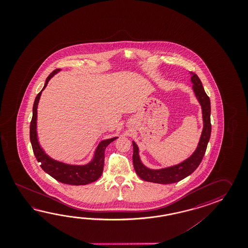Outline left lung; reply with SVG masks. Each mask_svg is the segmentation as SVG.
<instances>
[{"label": "left lung", "instance_id": "1", "mask_svg": "<svg viewBox=\"0 0 248 248\" xmlns=\"http://www.w3.org/2000/svg\"><path fill=\"white\" fill-rule=\"evenodd\" d=\"M192 82V89L195 93L196 97L201 104L203 118V130L201 133V139L194 153L190 157L186 158L183 162L171 166L169 168L160 169H149L144 166L140 158L139 148L136 142L133 143V164L137 175L146 182H152L155 184L169 185L177 183L181 180L192 174L196 169L200 166L202 158L206 153L207 143L209 142L211 136V105L210 99L205 92L201 79L197 74L190 72Z\"/></svg>", "mask_w": 248, "mask_h": 248}]
</instances>
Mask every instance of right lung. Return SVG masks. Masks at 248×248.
<instances>
[{"instance_id": "obj_1", "label": "right lung", "mask_w": 248, "mask_h": 248, "mask_svg": "<svg viewBox=\"0 0 248 248\" xmlns=\"http://www.w3.org/2000/svg\"><path fill=\"white\" fill-rule=\"evenodd\" d=\"M61 69H56L47 76L44 87L41 92L35 97L32 106V117L30 124V140L32 143V150L38 162L47 174L52 176L54 179L65 185H85L91 184L98 179L102 175L104 163H105V151L106 147L113 142L118 137H112L101 141L95 149L93 158L89 163L85 165H71L63 163L49 157L42 149L37 136V108L39 101L41 98L42 91L47 87V82L55 74H58Z\"/></svg>"}]
</instances>
